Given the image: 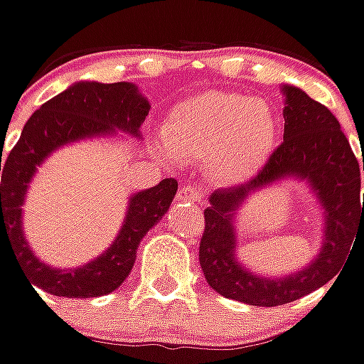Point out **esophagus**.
Masks as SVG:
<instances>
[{
  "label": "esophagus",
  "mask_w": 364,
  "mask_h": 364,
  "mask_svg": "<svg viewBox=\"0 0 364 364\" xmlns=\"http://www.w3.org/2000/svg\"><path fill=\"white\" fill-rule=\"evenodd\" d=\"M177 200L179 202H196L200 203L203 202V193L196 187V185H183V187H179V191H177Z\"/></svg>",
  "instance_id": "obj_1"
}]
</instances>
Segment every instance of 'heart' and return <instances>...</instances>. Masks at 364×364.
<instances>
[{"label":"heart","mask_w":364,"mask_h":364,"mask_svg":"<svg viewBox=\"0 0 364 364\" xmlns=\"http://www.w3.org/2000/svg\"><path fill=\"white\" fill-rule=\"evenodd\" d=\"M276 136L267 102L220 90L177 102L162 125L168 150L183 159H203L208 175L220 185H239L259 173Z\"/></svg>","instance_id":"obj_1"}]
</instances>
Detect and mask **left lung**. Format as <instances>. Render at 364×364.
Instances as JSON below:
<instances>
[{
  "instance_id": "obj_1",
  "label": "left lung",
  "mask_w": 364,
  "mask_h": 364,
  "mask_svg": "<svg viewBox=\"0 0 364 364\" xmlns=\"http://www.w3.org/2000/svg\"><path fill=\"white\" fill-rule=\"evenodd\" d=\"M280 90L284 98V141L257 177L210 193V205L203 210L200 266L210 289L255 307L284 305L321 289L348 262L354 241L364 239L360 166L338 119L296 86L282 84ZM287 181L303 182L316 198L322 214L320 251L307 267L290 274H257L236 253L238 212L255 193Z\"/></svg>"
}]
</instances>
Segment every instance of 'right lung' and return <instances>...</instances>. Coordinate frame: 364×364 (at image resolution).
<instances>
[{
  "instance_id": "add662e5",
  "label": "right lung",
  "mask_w": 364,
  "mask_h": 364,
  "mask_svg": "<svg viewBox=\"0 0 364 364\" xmlns=\"http://www.w3.org/2000/svg\"><path fill=\"white\" fill-rule=\"evenodd\" d=\"M148 111V98L132 82L100 84L82 80L34 111L8 159L1 162L0 154V239L1 235L8 237L18 264L33 282L31 287L55 296L90 299L109 294L125 282L136 264L141 239L171 208L177 193L175 179H162L150 189L132 193L125 218L111 245L88 264L63 269L36 257L24 232L22 205L38 166L49 161L53 152L82 139L121 136L141 139L139 127Z\"/></svg>"
}]
</instances>
